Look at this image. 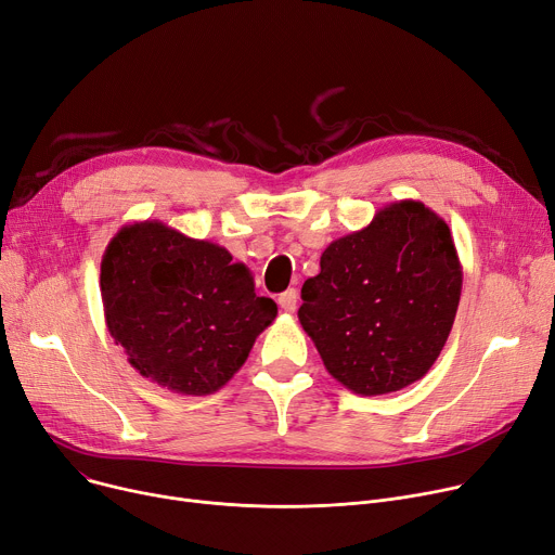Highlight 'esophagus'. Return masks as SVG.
Returning <instances> with one entry per match:
<instances>
[{"label": "esophagus", "instance_id": "34e87169", "mask_svg": "<svg viewBox=\"0 0 555 555\" xmlns=\"http://www.w3.org/2000/svg\"><path fill=\"white\" fill-rule=\"evenodd\" d=\"M278 305L282 307V311H286V313H293L296 311V307H298V293H296V288H288V291H284L282 296L278 298Z\"/></svg>", "mask_w": 555, "mask_h": 555}]
</instances>
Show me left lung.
<instances>
[{"label":"left lung","instance_id":"left-lung-1","mask_svg":"<svg viewBox=\"0 0 555 555\" xmlns=\"http://www.w3.org/2000/svg\"><path fill=\"white\" fill-rule=\"evenodd\" d=\"M462 282L448 223L426 204L401 199L324 248L320 273L302 284L298 318L340 385L380 397L435 365Z\"/></svg>","mask_w":555,"mask_h":555}]
</instances>
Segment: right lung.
Masks as SVG:
<instances>
[{
	"label": "right lung",
	"mask_w": 555,
	"mask_h": 555,
	"mask_svg": "<svg viewBox=\"0 0 555 555\" xmlns=\"http://www.w3.org/2000/svg\"><path fill=\"white\" fill-rule=\"evenodd\" d=\"M107 330L141 376L206 397L231 380L278 315L223 246L163 221L122 225L101 262Z\"/></svg>",
	"instance_id": "1"
}]
</instances>
